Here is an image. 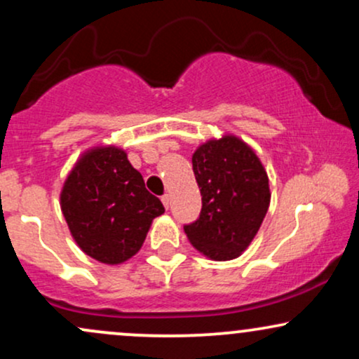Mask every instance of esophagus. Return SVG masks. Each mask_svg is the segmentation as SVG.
<instances>
[{
    "label": "esophagus",
    "instance_id": "34e87169",
    "mask_svg": "<svg viewBox=\"0 0 359 359\" xmlns=\"http://www.w3.org/2000/svg\"><path fill=\"white\" fill-rule=\"evenodd\" d=\"M162 203L168 209V205H170V196H168V194H163V196H162Z\"/></svg>",
    "mask_w": 359,
    "mask_h": 359
}]
</instances>
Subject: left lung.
<instances>
[{
	"label": "left lung",
	"instance_id": "obj_1",
	"mask_svg": "<svg viewBox=\"0 0 359 359\" xmlns=\"http://www.w3.org/2000/svg\"><path fill=\"white\" fill-rule=\"evenodd\" d=\"M203 196L199 217L184 226L194 248L216 262L240 257L270 205L269 175L255 151L236 137L204 143L192 155Z\"/></svg>",
	"mask_w": 359,
	"mask_h": 359
}]
</instances>
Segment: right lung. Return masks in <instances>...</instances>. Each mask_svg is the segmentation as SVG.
<instances>
[{
    "mask_svg": "<svg viewBox=\"0 0 359 359\" xmlns=\"http://www.w3.org/2000/svg\"><path fill=\"white\" fill-rule=\"evenodd\" d=\"M74 240L90 258L118 265L142 248L151 221L165 212L123 150L94 148L82 155L60 194Z\"/></svg>",
    "mask_w": 359,
    "mask_h": 359,
    "instance_id": "obj_1",
    "label": "right lung"
}]
</instances>
